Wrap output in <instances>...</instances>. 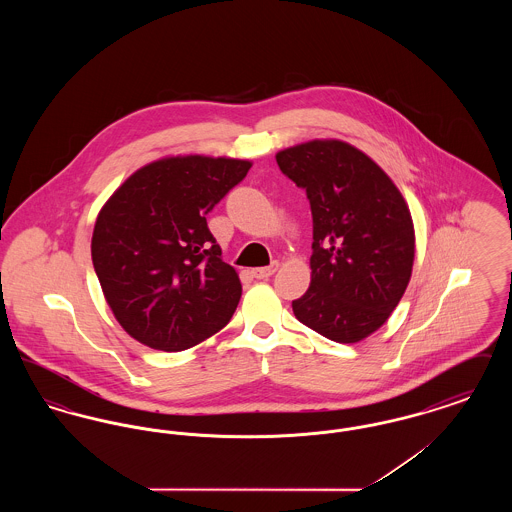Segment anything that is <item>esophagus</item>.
I'll list each match as a JSON object with an SVG mask.
<instances>
[{"label":"esophagus","instance_id":"34e87169","mask_svg":"<svg viewBox=\"0 0 512 512\" xmlns=\"http://www.w3.org/2000/svg\"><path fill=\"white\" fill-rule=\"evenodd\" d=\"M276 270H278V263H272V265H268V267L253 268L251 274H253L257 280H267Z\"/></svg>","mask_w":512,"mask_h":512}]
</instances>
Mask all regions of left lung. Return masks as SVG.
<instances>
[{
  "instance_id": "left-lung-1",
  "label": "left lung",
  "mask_w": 512,
  "mask_h": 512,
  "mask_svg": "<svg viewBox=\"0 0 512 512\" xmlns=\"http://www.w3.org/2000/svg\"><path fill=\"white\" fill-rule=\"evenodd\" d=\"M276 163L303 188L313 215L311 286L293 315L320 336L355 343L376 332L411 280V211L390 176L357 147L313 140Z\"/></svg>"
}]
</instances>
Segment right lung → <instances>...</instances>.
Here are the masks:
<instances>
[{
  "label": "right lung",
  "mask_w": 512,
  "mask_h": 512,
  "mask_svg": "<svg viewBox=\"0 0 512 512\" xmlns=\"http://www.w3.org/2000/svg\"><path fill=\"white\" fill-rule=\"evenodd\" d=\"M251 169L228 157H167L130 178L99 211L92 261L122 328L151 349L182 351L234 315L242 284L222 261L207 213Z\"/></svg>",
  "instance_id": "add662e5"
}]
</instances>
